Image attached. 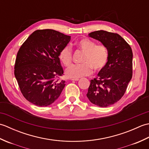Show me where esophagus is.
I'll return each mask as SVG.
<instances>
[{"instance_id":"1","label":"esophagus","mask_w":149,"mask_h":149,"mask_svg":"<svg viewBox=\"0 0 149 149\" xmlns=\"http://www.w3.org/2000/svg\"><path fill=\"white\" fill-rule=\"evenodd\" d=\"M70 80H71V81H77L79 80V79H70Z\"/></svg>"}]
</instances>
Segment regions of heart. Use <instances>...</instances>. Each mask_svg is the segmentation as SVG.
I'll list each match as a JSON object with an SVG mask.
<instances>
[{
    "label": "heart",
    "mask_w": 149,
    "mask_h": 149,
    "mask_svg": "<svg viewBox=\"0 0 149 149\" xmlns=\"http://www.w3.org/2000/svg\"><path fill=\"white\" fill-rule=\"evenodd\" d=\"M79 49L84 52L82 59V65H73L66 70V76L72 79H79L89 75L91 68L95 72H99L108 61L109 52L105 46L97 45L93 41L88 38H83L76 42ZM72 49L66 45L63 47L59 52V57L63 65L68 66L72 63Z\"/></svg>",
    "instance_id": "obj_1"
}]
</instances>
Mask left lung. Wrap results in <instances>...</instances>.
<instances>
[{
  "mask_svg": "<svg viewBox=\"0 0 149 149\" xmlns=\"http://www.w3.org/2000/svg\"><path fill=\"white\" fill-rule=\"evenodd\" d=\"M88 36L106 47L109 58L97 77L90 81L86 96L95 106H109L123 97L132 78V49L116 33L100 30L90 33Z\"/></svg>",
  "mask_w": 149,
  "mask_h": 149,
  "instance_id": "8db88e82",
  "label": "left lung"
}]
</instances>
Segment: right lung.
<instances>
[{"label": "right lung", "instance_id": "1", "mask_svg": "<svg viewBox=\"0 0 149 149\" xmlns=\"http://www.w3.org/2000/svg\"><path fill=\"white\" fill-rule=\"evenodd\" d=\"M71 36L52 29L36 30L17 53L15 76L21 92L34 105L45 107L58 99L65 86L59 52Z\"/></svg>", "mask_w": 149, "mask_h": 149}]
</instances>
